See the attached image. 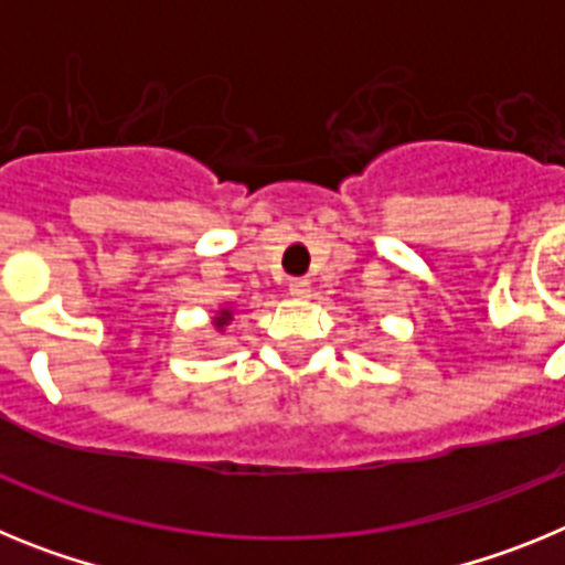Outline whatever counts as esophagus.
I'll return each mask as SVG.
<instances>
[{
	"mask_svg": "<svg viewBox=\"0 0 565 565\" xmlns=\"http://www.w3.org/2000/svg\"><path fill=\"white\" fill-rule=\"evenodd\" d=\"M288 291H291V297L302 299L311 294V282H308V279H291V282H288Z\"/></svg>",
	"mask_w": 565,
	"mask_h": 565,
	"instance_id": "esophagus-1",
	"label": "esophagus"
}]
</instances>
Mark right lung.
<instances>
[{
  "label": "right lung",
  "instance_id": "add662e5",
  "mask_svg": "<svg viewBox=\"0 0 565 565\" xmlns=\"http://www.w3.org/2000/svg\"><path fill=\"white\" fill-rule=\"evenodd\" d=\"M228 322H232V311H221L217 317H214V328H217V331H223Z\"/></svg>",
  "mask_w": 565,
  "mask_h": 565
}]
</instances>
